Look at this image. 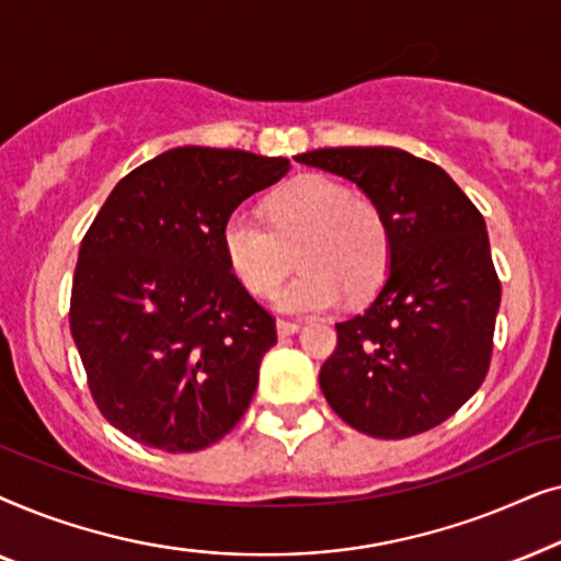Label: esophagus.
<instances>
[{"label": "esophagus", "instance_id": "esophagus-1", "mask_svg": "<svg viewBox=\"0 0 561 561\" xmlns=\"http://www.w3.org/2000/svg\"><path fill=\"white\" fill-rule=\"evenodd\" d=\"M298 329H301V324H298V321H288V319H280L278 321V336H290V334H296Z\"/></svg>", "mask_w": 561, "mask_h": 561}]
</instances>
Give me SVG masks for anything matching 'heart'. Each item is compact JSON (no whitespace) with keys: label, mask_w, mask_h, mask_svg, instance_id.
<instances>
[{"label":"heart","mask_w":561,"mask_h":561,"mask_svg":"<svg viewBox=\"0 0 561 561\" xmlns=\"http://www.w3.org/2000/svg\"><path fill=\"white\" fill-rule=\"evenodd\" d=\"M267 225L232 211L221 227L229 271L252 296H271L294 267L301 275L275 294L294 317L332 309L342 294L363 301L390 265V227L370 198L327 175H304L267 198Z\"/></svg>","instance_id":"heart-1"}]
</instances>
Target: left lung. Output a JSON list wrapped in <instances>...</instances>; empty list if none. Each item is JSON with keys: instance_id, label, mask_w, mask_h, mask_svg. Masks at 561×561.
Masks as SVG:
<instances>
[{"instance_id": "obj_1", "label": "left lung", "mask_w": 561, "mask_h": 561, "mask_svg": "<svg viewBox=\"0 0 561 561\" xmlns=\"http://www.w3.org/2000/svg\"><path fill=\"white\" fill-rule=\"evenodd\" d=\"M355 183L390 227L386 286L336 324L319 386L336 416L378 439L428 432L457 413L493 357L497 280L485 219L439 165L398 148L298 156Z\"/></svg>"}]
</instances>
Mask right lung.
<instances>
[{
    "label": "right lung",
    "instance_id": "add662e5",
    "mask_svg": "<svg viewBox=\"0 0 561 561\" xmlns=\"http://www.w3.org/2000/svg\"><path fill=\"white\" fill-rule=\"evenodd\" d=\"M286 158L173 148L127 173L83 234L71 334L96 409L163 451L219 442L244 416L275 319L229 271L221 227Z\"/></svg>",
    "mask_w": 561,
    "mask_h": 561
}]
</instances>
